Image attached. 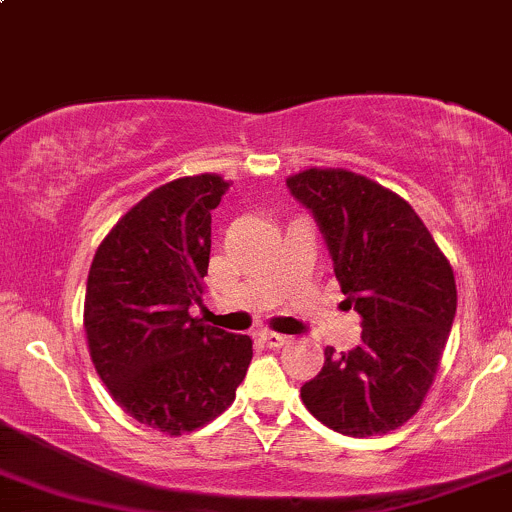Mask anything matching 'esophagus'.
Masks as SVG:
<instances>
[{"label":"esophagus","mask_w":512,"mask_h":512,"mask_svg":"<svg viewBox=\"0 0 512 512\" xmlns=\"http://www.w3.org/2000/svg\"><path fill=\"white\" fill-rule=\"evenodd\" d=\"M261 342L266 344L268 349H280V346L290 342V337H285V334H278V332H263Z\"/></svg>","instance_id":"obj_1"}]
</instances>
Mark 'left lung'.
Instances as JSON below:
<instances>
[{"label": "left lung", "instance_id": "obj_1", "mask_svg": "<svg viewBox=\"0 0 512 512\" xmlns=\"http://www.w3.org/2000/svg\"><path fill=\"white\" fill-rule=\"evenodd\" d=\"M285 183L315 214L344 302L364 320L356 349H324L302 403L349 437L398 430L425 403L442 361L456 315L452 263L408 202L366 175L307 168Z\"/></svg>", "mask_w": 512, "mask_h": 512}]
</instances>
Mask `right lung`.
<instances>
[{"instance_id": "obj_1", "label": "right lung", "mask_w": 512, "mask_h": 512, "mask_svg": "<svg viewBox=\"0 0 512 512\" xmlns=\"http://www.w3.org/2000/svg\"><path fill=\"white\" fill-rule=\"evenodd\" d=\"M227 190L217 173L151 190L104 236L87 276L92 364L119 408L170 437L222 415L254 356L246 334L190 315L205 295L212 210Z\"/></svg>"}]
</instances>
